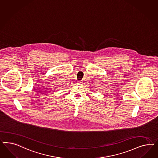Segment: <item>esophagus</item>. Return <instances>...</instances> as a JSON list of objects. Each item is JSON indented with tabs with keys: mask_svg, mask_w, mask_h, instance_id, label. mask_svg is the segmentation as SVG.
Wrapping results in <instances>:
<instances>
[{
	"mask_svg": "<svg viewBox=\"0 0 158 158\" xmlns=\"http://www.w3.org/2000/svg\"><path fill=\"white\" fill-rule=\"evenodd\" d=\"M77 83H77L78 85H81V82H79H79H77Z\"/></svg>",
	"mask_w": 158,
	"mask_h": 158,
	"instance_id": "esophagus-1",
	"label": "esophagus"
}]
</instances>
